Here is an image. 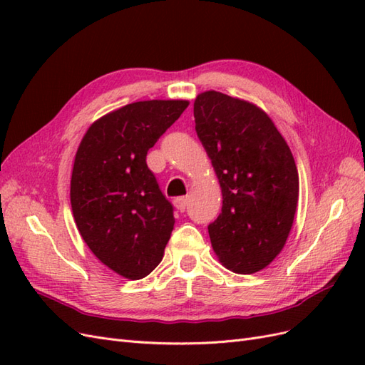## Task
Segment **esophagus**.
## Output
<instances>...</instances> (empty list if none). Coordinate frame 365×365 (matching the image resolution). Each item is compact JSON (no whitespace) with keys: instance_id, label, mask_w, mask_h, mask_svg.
I'll return each instance as SVG.
<instances>
[{"instance_id":"1","label":"esophagus","mask_w":365,"mask_h":365,"mask_svg":"<svg viewBox=\"0 0 365 365\" xmlns=\"http://www.w3.org/2000/svg\"><path fill=\"white\" fill-rule=\"evenodd\" d=\"M173 205L176 207V210H180V212H185L187 208V197H176V200H173Z\"/></svg>"}]
</instances>
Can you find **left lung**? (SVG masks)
<instances>
[{
  "instance_id": "8db88e82",
  "label": "left lung",
  "mask_w": 365,
  "mask_h": 365,
  "mask_svg": "<svg viewBox=\"0 0 365 365\" xmlns=\"http://www.w3.org/2000/svg\"><path fill=\"white\" fill-rule=\"evenodd\" d=\"M195 129L222 190L208 235L219 262L237 274L263 269L284 247L298 202L292 152L259 106L217 91L197 94Z\"/></svg>"
}]
</instances>
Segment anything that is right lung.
Instances as JSON below:
<instances>
[{"mask_svg": "<svg viewBox=\"0 0 365 365\" xmlns=\"http://www.w3.org/2000/svg\"><path fill=\"white\" fill-rule=\"evenodd\" d=\"M187 106L129 103L96 120L76 152L70 200L77 230L98 260L129 280L157 268L172 235L173 207L146 155Z\"/></svg>", "mask_w": 365, "mask_h": 365, "instance_id": "1", "label": "right lung"}]
</instances>
